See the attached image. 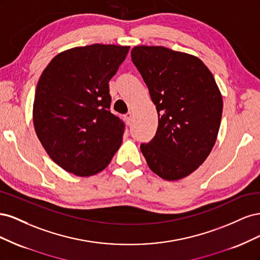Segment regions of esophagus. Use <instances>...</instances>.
<instances>
[{
  "label": "esophagus",
  "instance_id": "esophagus-1",
  "mask_svg": "<svg viewBox=\"0 0 260 260\" xmlns=\"http://www.w3.org/2000/svg\"><path fill=\"white\" fill-rule=\"evenodd\" d=\"M124 119H125V121H127V123H128V124H130L131 119H132V115H131V113H128L127 115H124Z\"/></svg>",
  "mask_w": 260,
  "mask_h": 260
}]
</instances>
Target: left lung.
Masks as SVG:
<instances>
[{
    "mask_svg": "<svg viewBox=\"0 0 260 260\" xmlns=\"http://www.w3.org/2000/svg\"><path fill=\"white\" fill-rule=\"evenodd\" d=\"M131 59L147 85L158 128L140 146L148 167L174 181L198 169L215 145L222 96L214 76L193 55L164 46H136Z\"/></svg>",
    "mask_w": 260,
    "mask_h": 260,
    "instance_id": "8db88e82",
    "label": "left lung"
}]
</instances>
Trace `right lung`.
<instances>
[{
	"mask_svg": "<svg viewBox=\"0 0 260 260\" xmlns=\"http://www.w3.org/2000/svg\"><path fill=\"white\" fill-rule=\"evenodd\" d=\"M129 46L92 44L56 55L39 79L34 124L46 153L64 170L89 177L118 151L124 122L111 113L108 82Z\"/></svg>",
	"mask_w": 260,
	"mask_h": 260,
	"instance_id": "1",
	"label": "right lung"
}]
</instances>
